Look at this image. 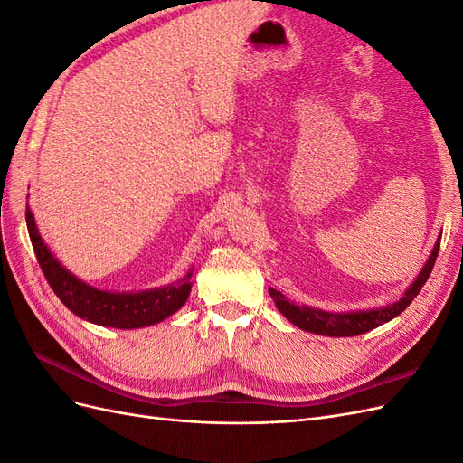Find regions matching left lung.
I'll return each mask as SVG.
<instances>
[{"label":"left lung","mask_w":463,"mask_h":463,"mask_svg":"<svg viewBox=\"0 0 463 463\" xmlns=\"http://www.w3.org/2000/svg\"><path fill=\"white\" fill-rule=\"evenodd\" d=\"M439 249H440V235H439L437 243H434L421 272H419V276L410 284V288L403 291V296L396 301L383 305V307H374V309L330 313V311L317 309V307L296 305L293 301H288L284 293H279L278 289L269 288V291H270V298L274 299V303L278 307V311L282 313L291 322V325H296L298 328H301L305 332L330 335V338L359 335V334H365L376 326L384 325V322L392 320L402 311H405V307H408L417 298V293L421 291L423 284L427 282V278L434 266V260H437Z\"/></svg>","instance_id":"1"}]
</instances>
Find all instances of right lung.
Segmentation results:
<instances>
[{
    "label": "right lung",
    "instance_id": "obj_1",
    "mask_svg": "<svg viewBox=\"0 0 463 463\" xmlns=\"http://www.w3.org/2000/svg\"><path fill=\"white\" fill-rule=\"evenodd\" d=\"M24 216L38 264L42 272H44L50 288L67 309L79 318L106 328L133 330L158 325V322L177 313L181 307L185 305L191 293L193 269H189L184 276L175 279V282L152 289H98L69 272L65 266L53 257L44 240H42L31 206H26Z\"/></svg>",
    "mask_w": 463,
    "mask_h": 463
}]
</instances>
